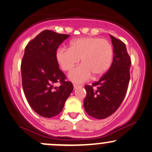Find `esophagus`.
<instances>
[{
	"label": "esophagus",
	"instance_id": "esophagus-1",
	"mask_svg": "<svg viewBox=\"0 0 152 152\" xmlns=\"http://www.w3.org/2000/svg\"><path fill=\"white\" fill-rule=\"evenodd\" d=\"M80 85H78V84H73V88H74V89H77L78 87H79Z\"/></svg>",
	"mask_w": 152,
	"mask_h": 152
}]
</instances>
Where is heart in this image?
I'll list each match as a JSON object with an SVG mask.
<instances>
[{
    "label": "heart",
    "instance_id": "heart-1",
    "mask_svg": "<svg viewBox=\"0 0 152 152\" xmlns=\"http://www.w3.org/2000/svg\"><path fill=\"white\" fill-rule=\"evenodd\" d=\"M113 48L111 43L99 37H81L70 43L69 48H60L56 59L65 71H70L79 63L82 64L73 68L68 78L76 83L86 81L91 77L102 76L111 66Z\"/></svg>",
    "mask_w": 152,
    "mask_h": 152
}]
</instances>
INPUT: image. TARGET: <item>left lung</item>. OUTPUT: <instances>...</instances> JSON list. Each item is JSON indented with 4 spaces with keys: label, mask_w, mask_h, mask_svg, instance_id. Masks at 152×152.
<instances>
[{
    "label": "left lung",
    "mask_w": 152,
    "mask_h": 152,
    "mask_svg": "<svg viewBox=\"0 0 152 152\" xmlns=\"http://www.w3.org/2000/svg\"><path fill=\"white\" fill-rule=\"evenodd\" d=\"M110 37L114 53L110 68L91 86L85 85L84 109L89 115L96 119L107 118L118 109L130 81L131 61L126 45L115 37Z\"/></svg>",
    "instance_id": "left-lung-1"
}]
</instances>
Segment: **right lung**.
Segmentation results:
<instances>
[{
	"instance_id": "add662e5",
	"label": "right lung",
	"mask_w": 152,
	"mask_h": 152,
	"mask_svg": "<svg viewBox=\"0 0 152 152\" xmlns=\"http://www.w3.org/2000/svg\"><path fill=\"white\" fill-rule=\"evenodd\" d=\"M69 34L44 30L26 45L21 64L22 87L33 110L45 118L62 111L73 86L60 69L56 52ZM60 83L59 87H54Z\"/></svg>"
}]
</instances>
